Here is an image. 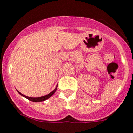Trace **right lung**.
Instances as JSON below:
<instances>
[{"instance_id": "right-lung-1", "label": "right lung", "mask_w": 133, "mask_h": 133, "mask_svg": "<svg viewBox=\"0 0 133 133\" xmlns=\"http://www.w3.org/2000/svg\"><path fill=\"white\" fill-rule=\"evenodd\" d=\"M56 89H57V87L55 88V90H53V91H52L51 92H50L49 94H48V95H45V96H43V97H36V98H33V97H27V96H25V95H23V94H21V92H19L18 91V92H19V94L21 95H22V96H23L24 97H25V98H26L27 99H29V101H32V102H41V101H45V100L48 99L49 98H50L51 96H52V95H53L54 93H55V92H56Z\"/></svg>"}]
</instances>
